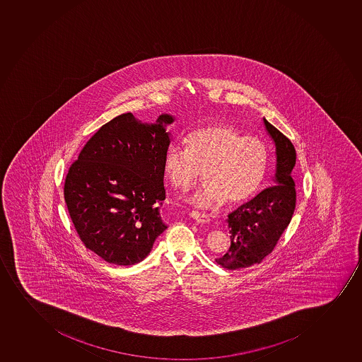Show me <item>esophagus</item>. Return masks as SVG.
<instances>
[{"label": "esophagus", "instance_id": "1", "mask_svg": "<svg viewBox=\"0 0 362 362\" xmlns=\"http://www.w3.org/2000/svg\"><path fill=\"white\" fill-rule=\"evenodd\" d=\"M189 215H190V218H194V220L199 222V223H206V222H208L210 220L208 215L202 214V213H199V211H194V210H192Z\"/></svg>", "mask_w": 362, "mask_h": 362}]
</instances>
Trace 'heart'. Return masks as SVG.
<instances>
[{"instance_id":"obj_1","label":"heart","mask_w":362,"mask_h":362,"mask_svg":"<svg viewBox=\"0 0 362 362\" xmlns=\"http://www.w3.org/2000/svg\"><path fill=\"white\" fill-rule=\"evenodd\" d=\"M184 147L166 149L163 175L173 187L185 190L202 170L206 182L187 197L197 208H214L225 201L244 203L261 187L267 151L256 137L243 136L230 125L214 124L190 132Z\"/></svg>"}]
</instances>
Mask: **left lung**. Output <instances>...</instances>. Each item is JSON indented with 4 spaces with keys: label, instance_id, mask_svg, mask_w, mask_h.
<instances>
[{
    "label": "left lung",
    "instance_id": "8db88e82",
    "mask_svg": "<svg viewBox=\"0 0 362 362\" xmlns=\"http://www.w3.org/2000/svg\"><path fill=\"white\" fill-rule=\"evenodd\" d=\"M263 122L275 144L276 161L272 180L276 185L262 191L228 215L230 247L228 252L215 261L230 270L259 264L272 253L296 209V182L292 177L296 149L282 132L265 118Z\"/></svg>",
    "mask_w": 362,
    "mask_h": 362
}]
</instances>
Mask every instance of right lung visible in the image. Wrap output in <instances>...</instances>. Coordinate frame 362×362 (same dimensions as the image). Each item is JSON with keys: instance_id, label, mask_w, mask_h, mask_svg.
Instances as JSON below:
<instances>
[{"instance_id": "obj_1", "label": "right lung", "mask_w": 362, "mask_h": 362, "mask_svg": "<svg viewBox=\"0 0 362 362\" xmlns=\"http://www.w3.org/2000/svg\"><path fill=\"white\" fill-rule=\"evenodd\" d=\"M175 119L168 113L154 123L130 112L115 117L70 166L64 183L70 218L86 247L107 263H140L168 228L156 203L165 199L163 160Z\"/></svg>"}]
</instances>
